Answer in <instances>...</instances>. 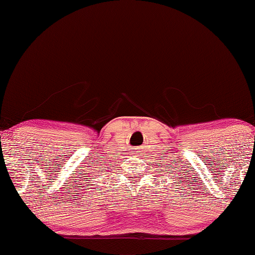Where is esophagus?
Segmentation results:
<instances>
[{"label": "esophagus", "mask_w": 255, "mask_h": 255, "mask_svg": "<svg viewBox=\"0 0 255 255\" xmlns=\"http://www.w3.org/2000/svg\"><path fill=\"white\" fill-rule=\"evenodd\" d=\"M134 152H135V153H139V152H141V149H140V148H135Z\"/></svg>", "instance_id": "1"}]
</instances>
